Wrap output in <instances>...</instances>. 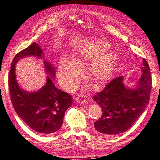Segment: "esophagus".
I'll return each instance as SVG.
<instances>
[{"label":"esophagus","mask_w":160,"mask_h":160,"mask_svg":"<svg viewBox=\"0 0 160 160\" xmlns=\"http://www.w3.org/2000/svg\"><path fill=\"white\" fill-rule=\"evenodd\" d=\"M77 103H84L86 102V99L85 98V97H83V95H81L77 97V98L75 99Z\"/></svg>","instance_id":"34e87169"}]
</instances>
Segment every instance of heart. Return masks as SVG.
I'll return each instance as SVG.
<instances>
[{"mask_svg":"<svg viewBox=\"0 0 160 160\" xmlns=\"http://www.w3.org/2000/svg\"><path fill=\"white\" fill-rule=\"evenodd\" d=\"M74 57L81 65L92 62L88 74L96 85L105 83L113 74L115 54L109 48V42L103 37H95L82 43L77 48ZM59 72L62 83L69 88H74L79 84L81 70L68 56H64L61 59Z\"/></svg>","mask_w":160,"mask_h":160,"instance_id":"heart-1","label":"heart"}]
</instances>
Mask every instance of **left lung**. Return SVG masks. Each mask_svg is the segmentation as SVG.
<instances>
[{
    "label": "left lung",
    "mask_w": 160,
    "mask_h": 160,
    "mask_svg": "<svg viewBox=\"0 0 160 160\" xmlns=\"http://www.w3.org/2000/svg\"><path fill=\"white\" fill-rule=\"evenodd\" d=\"M142 75L137 88L123 85V77H116L93 97L102 109L101 118L94 123L99 132L113 135L126 132L132 126L149 103L152 91V75L148 62L143 59Z\"/></svg>",
    "instance_id": "obj_1"
}]
</instances>
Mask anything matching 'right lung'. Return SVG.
I'll use <instances>...</instances> for the list:
<instances>
[{
  "label": "right lung",
  "mask_w": 160,
  "mask_h": 160,
  "mask_svg": "<svg viewBox=\"0 0 160 160\" xmlns=\"http://www.w3.org/2000/svg\"><path fill=\"white\" fill-rule=\"evenodd\" d=\"M42 51L37 43H33L14 57L8 75V89L13 108L17 115L28 127L36 132L47 135L61 128L66 110L72 105V97L58 89L51 78L47 77V83L39 91L28 93L18 86L15 76V64L25 57H42ZM49 73L55 77V71L51 64L45 61Z\"/></svg>",
  "instance_id": "1"
}]
</instances>
